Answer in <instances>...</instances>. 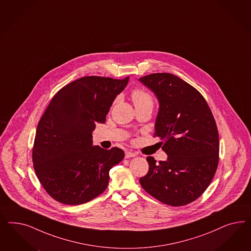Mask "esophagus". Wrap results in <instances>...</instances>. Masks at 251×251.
I'll use <instances>...</instances> for the list:
<instances>
[{"label":"esophagus","mask_w":251,"mask_h":251,"mask_svg":"<svg viewBox=\"0 0 251 251\" xmlns=\"http://www.w3.org/2000/svg\"><path fill=\"white\" fill-rule=\"evenodd\" d=\"M136 156V153L132 152H125V158H131Z\"/></svg>","instance_id":"esophagus-1"}]
</instances>
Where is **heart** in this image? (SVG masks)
Instances as JSON below:
<instances>
[{"label":"heart","instance_id":"b5f03b06","mask_svg":"<svg viewBox=\"0 0 251 251\" xmlns=\"http://www.w3.org/2000/svg\"><path fill=\"white\" fill-rule=\"evenodd\" d=\"M131 99L135 106L151 105L152 106V97L142 89H134L131 93Z\"/></svg>","mask_w":251,"mask_h":251}]
</instances>
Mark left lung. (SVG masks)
I'll return each mask as SVG.
<instances>
[{"instance_id": "obj_1", "label": "left lung", "mask_w": 251, "mask_h": 251, "mask_svg": "<svg viewBox=\"0 0 251 251\" xmlns=\"http://www.w3.org/2000/svg\"><path fill=\"white\" fill-rule=\"evenodd\" d=\"M139 81L158 100L153 135L167 154L159 163L152 156L146 158L149 171L140 184L165 204L186 205L205 191L217 168L219 136L214 118L201 93L177 76L152 74Z\"/></svg>"}]
</instances>
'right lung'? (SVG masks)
Listing matches in <instances>:
<instances>
[{"label": "right lung", "instance_id": "1", "mask_svg": "<svg viewBox=\"0 0 251 251\" xmlns=\"http://www.w3.org/2000/svg\"><path fill=\"white\" fill-rule=\"evenodd\" d=\"M129 82L85 76L58 92L38 122L33 164L41 185L59 202L77 205L106 190L109 170L124 158L122 149L93 145L97 123L106 122L116 97Z\"/></svg>", "mask_w": 251, "mask_h": 251}]
</instances>
